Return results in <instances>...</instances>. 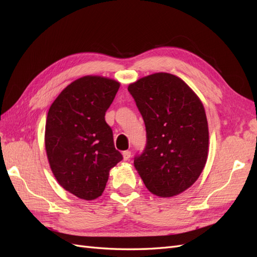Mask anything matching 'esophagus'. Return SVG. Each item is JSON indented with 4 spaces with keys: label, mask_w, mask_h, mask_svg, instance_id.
Here are the masks:
<instances>
[{
    "label": "esophagus",
    "mask_w": 257,
    "mask_h": 257,
    "mask_svg": "<svg viewBox=\"0 0 257 257\" xmlns=\"http://www.w3.org/2000/svg\"><path fill=\"white\" fill-rule=\"evenodd\" d=\"M122 156H123V160H128L131 156V152L130 151H123L122 152Z\"/></svg>",
    "instance_id": "esophagus-1"
}]
</instances>
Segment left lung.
<instances>
[{
	"label": "left lung",
	"instance_id": "left-lung-1",
	"mask_svg": "<svg viewBox=\"0 0 257 257\" xmlns=\"http://www.w3.org/2000/svg\"><path fill=\"white\" fill-rule=\"evenodd\" d=\"M145 123L146 144L135 167L151 193L172 197L192 186L206 165L209 130L204 107L178 76L156 73L129 85Z\"/></svg>",
	"mask_w": 257,
	"mask_h": 257
}]
</instances>
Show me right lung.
Instances as JSON below:
<instances>
[{
	"label": "right lung",
	"instance_id": "add662e5",
	"mask_svg": "<svg viewBox=\"0 0 257 257\" xmlns=\"http://www.w3.org/2000/svg\"><path fill=\"white\" fill-rule=\"evenodd\" d=\"M118 88L116 80L85 76L63 89L49 107L45 148L51 171L80 199L101 196L109 170L122 159L104 118Z\"/></svg>",
	"mask_w": 257,
	"mask_h": 257
}]
</instances>
